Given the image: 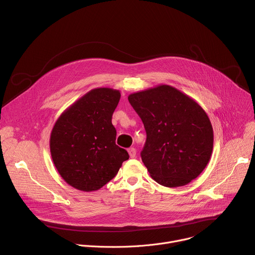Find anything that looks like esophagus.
Here are the masks:
<instances>
[{"mask_svg": "<svg viewBox=\"0 0 255 255\" xmlns=\"http://www.w3.org/2000/svg\"><path fill=\"white\" fill-rule=\"evenodd\" d=\"M128 153H129V155H130L131 158H134L135 155H136V150H135V148L130 147V148L128 149Z\"/></svg>", "mask_w": 255, "mask_h": 255, "instance_id": "1", "label": "esophagus"}]
</instances>
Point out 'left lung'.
Wrapping results in <instances>:
<instances>
[{
    "label": "left lung",
    "instance_id": "8db88e82",
    "mask_svg": "<svg viewBox=\"0 0 255 255\" xmlns=\"http://www.w3.org/2000/svg\"><path fill=\"white\" fill-rule=\"evenodd\" d=\"M128 100L146 131L141 158L150 176L167 188L186 186L198 177L211 158L214 143L204 109L167 85L133 93Z\"/></svg>",
    "mask_w": 255,
    "mask_h": 255
}]
</instances>
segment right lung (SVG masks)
I'll return each instance as SVG.
<instances>
[{"instance_id":"obj_1","label":"right lung","mask_w":255,"mask_h":255,"mask_svg":"<svg viewBox=\"0 0 255 255\" xmlns=\"http://www.w3.org/2000/svg\"><path fill=\"white\" fill-rule=\"evenodd\" d=\"M118 90L97 88L59 116L50 134L53 163L66 183L83 192L100 190L119 171L128 152L116 145L112 115Z\"/></svg>"}]
</instances>
